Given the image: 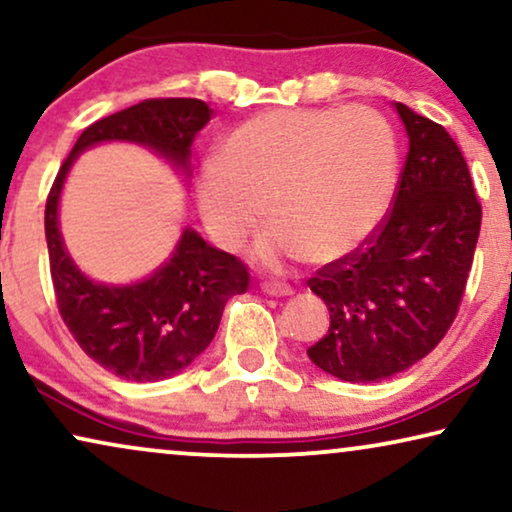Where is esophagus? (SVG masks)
<instances>
[{"instance_id":"1","label":"esophagus","mask_w":512,"mask_h":512,"mask_svg":"<svg viewBox=\"0 0 512 512\" xmlns=\"http://www.w3.org/2000/svg\"><path fill=\"white\" fill-rule=\"evenodd\" d=\"M261 289L268 293V296H293V289L286 284H277V282H263Z\"/></svg>"}]
</instances>
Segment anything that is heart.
Segmentation results:
<instances>
[{
	"label": "heart",
	"mask_w": 512,
	"mask_h": 512,
	"mask_svg": "<svg viewBox=\"0 0 512 512\" xmlns=\"http://www.w3.org/2000/svg\"><path fill=\"white\" fill-rule=\"evenodd\" d=\"M398 186V139L370 107L277 109L240 125L198 179L202 221L226 249L256 242L270 268L340 261L387 219Z\"/></svg>",
	"instance_id": "heart-1"
}]
</instances>
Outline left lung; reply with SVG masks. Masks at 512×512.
Returning <instances> with one entry per match:
<instances>
[{"instance_id":"left-lung-1","label":"left lung","mask_w":512,"mask_h":512,"mask_svg":"<svg viewBox=\"0 0 512 512\" xmlns=\"http://www.w3.org/2000/svg\"><path fill=\"white\" fill-rule=\"evenodd\" d=\"M396 111L410 149L387 219L307 282L331 312L307 356L345 382H382L436 349L459 312L480 235L482 207L457 142L405 104Z\"/></svg>"}]
</instances>
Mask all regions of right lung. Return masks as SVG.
<instances>
[{
    "mask_svg": "<svg viewBox=\"0 0 512 512\" xmlns=\"http://www.w3.org/2000/svg\"><path fill=\"white\" fill-rule=\"evenodd\" d=\"M212 114L193 97H160L102 118L81 132L48 193L46 242L60 317L83 352L123 380L158 382L193 363L214 340L228 300L249 289V270L240 258L186 228L177 249L151 277L125 286L93 282L62 242V184L76 156L102 142L149 146L191 174V144Z\"/></svg>",
    "mask_w": 512,
    "mask_h": 512,
    "instance_id": "add662e5",
    "label": "right lung"
}]
</instances>
